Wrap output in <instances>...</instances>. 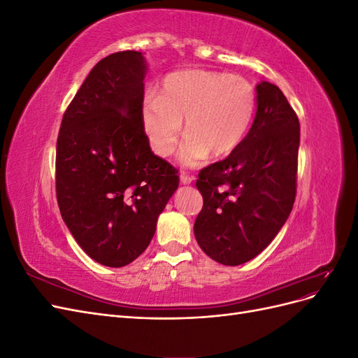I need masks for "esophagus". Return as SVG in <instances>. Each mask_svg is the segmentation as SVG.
<instances>
[{"label": "esophagus", "instance_id": "esophagus-1", "mask_svg": "<svg viewBox=\"0 0 358 358\" xmlns=\"http://www.w3.org/2000/svg\"><path fill=\"white\" fill-rule=\"evenodd\" d=\"M192 180H194L192 175H188V173H185V171L180 173V182L183 183V185H188V183H191Z\"/></svg>", "mask_w": 358, "mask_h": 358}]
</instances>
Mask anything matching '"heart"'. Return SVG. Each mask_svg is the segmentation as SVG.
<instances>
[{
	"instance_id": "obj_1",
	"label": "heart",
	"mask_w": 358,
	"mask_h": 358,
	"mask_svg": "<svg viewBox=\"0 0 358 358\" xmlns=\"http://www.w3.org/2000/svg\"><path fill=\"white\" fill-rule=\"evenodd\" d=\"M255 110V88L242 76L185 69L162 79L159 95L150 92L145 96L140 121L154 152L167 157L178 143L185 119L188 136L179 159L194 166L209 154H231L245 140Z\"/></svg>"
}]
</instances>
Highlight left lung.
<instances>
[{"mask_svg":"<svg viewBox=\"0 0 358 358\" xmlns=\"http://www.w3.org/2000/svg\"><path fill=\"white\" fill-rule=\"evenodd\" d=\"M300 124L276 85H257V113L243 142L204 167L196 185L203 208L194 234L215 262L239 266L275 239L297 191Z\"/></svg>","mask_w":358,"mask_h":358,"instance_id":"left-lung-1","label":"left lung"}]
</instances>
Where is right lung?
Instances as JSON below:
<instances>
[{
  "instance_id": "add662e5",
  "label": "right lung",
  "mask_w": 358,
  "mask_h": 358,
  "mask_svg": "<svg viewBox=\"0 0 358 358\" xmlns=\"http://www.w3.org/2000/svg\"><path fill=\"white\" fill-rule=\"evenodd\" d=\"M145 73L136 50L96 62L58 134L61 216L83 251L109 267L127 266L145 251L179 187L178 169L154 155L140 121Z\"/></svg>"
}]
</instances>
